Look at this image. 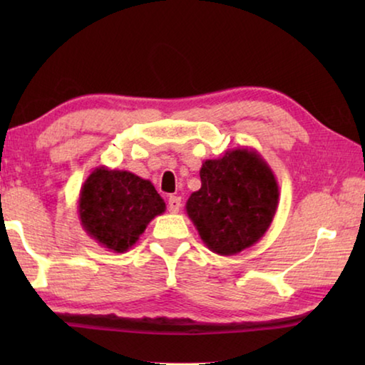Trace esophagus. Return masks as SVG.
Segmentation results:
<instances>
[{
	"instance_id": "obj_1",
	"label": "esophagus",
	"mask_w": 365,
	"mask_h": 365,
	"mask_svg": "<svg viewBox=\"0 0 365 365\" xmlns=\"http://www.w3.org/2000/svg\"><path fill=\"white\" fill-rule=\"evenodd\" d=\"M168 207L172 214H177L182 207V197L180 196H170L168 201Z\"/></svg>"
}]
</instances>
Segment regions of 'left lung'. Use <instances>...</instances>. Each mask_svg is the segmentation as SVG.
<instances>
[{"label":"left lung","instance_id":"left-lung-1","mask_svg":"<svg viewBox=\"0 0 365 365\" xmlns=\"http://www.w3.org/2000/svg\"><path fill=\"white\" fill-rule=\"evenodd\" d=\"M200 177L201 188L190 195L185 209L202 243L219 256L256 245L279 206V183L267 160L240 146L206 159Z\"/></svg>","mask_w":365,"mask_h":365}]
</instances>
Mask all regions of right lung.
I'll list each match as a JSON object with an SVG mask.
<instances>
[{
    "label": "right lung",
    "instance_id": "add662e5",
    "mask_svg": "<svg viewBox=\"0 0 365 365\" xmlns=\"http://www.w3.org/2000/svg\"><path fill=\"white\" fill-rule=\"evenodd\" d=\"M78 220L88 237L113 252H125L165 202L150 180L128 170L100 165L86 177L78 195Z\"/></svg>",
    "mask_w": 365,
    "mask_h": 365
}]
</instances>
